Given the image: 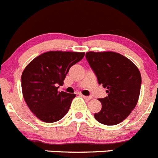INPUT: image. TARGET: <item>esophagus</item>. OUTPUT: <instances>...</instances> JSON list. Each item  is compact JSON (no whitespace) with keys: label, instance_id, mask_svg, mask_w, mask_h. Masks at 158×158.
Returning a JSON list of instances; mask_svg holds the SVG:
<instances>
[{"label":"esophagus","instance_id":"obj_1","mask_svg":"<svg viewBox=\"0 0 158 158\" xmlns=\"http://www.w3.org/2000/svg\"><path fill=\"white\" fill-rule=\"evenodd\" d=\"M82 97H83L84 99L86 100V101H90V100L92 99V97H87V96H83V95H82Z\"/></svg>","mask_w":158,"mask_h":158}]
</instances>
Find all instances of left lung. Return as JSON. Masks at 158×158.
Returning a JSON list of instances; mask_svg holds the SVG:
<instances>
[{
	"label": "left lung",
	"instance_id": "1",
	"mask_svg": "<svg viewBox=\"0 0 158 158\" xmlns=\"http://www.w3.org/2000/svg\"><path fill=\"white\" fill-rule=\"evenodd\" d=\"M86 58L107 97L99 101L102 108L94 114L100 123L114 126L125 120L139 99L141 75L125 56L115 52H87Z\"/></svg>",
	"mask_w": 158,
	"mask_h": 158
}]
</instances>
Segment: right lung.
I'll use <instances>...</instances> for the list:
<instances>
[{"label":"right lung","instance_id":"1","mask_svg":"<svg viewBox=\"0 0 158 158\" xmlns=\"http://www.w3.org/2000/svg\"><path fill=\"white\" fill-rule=\"evenodd\" d=\"M85 53L48 51L34 58L22 75V89L28 107L44 122L62 118L76 94L58 92L69 69L83 58Z\"/></svg>","mask_w":158,"mask_h":158}]
</instances>
